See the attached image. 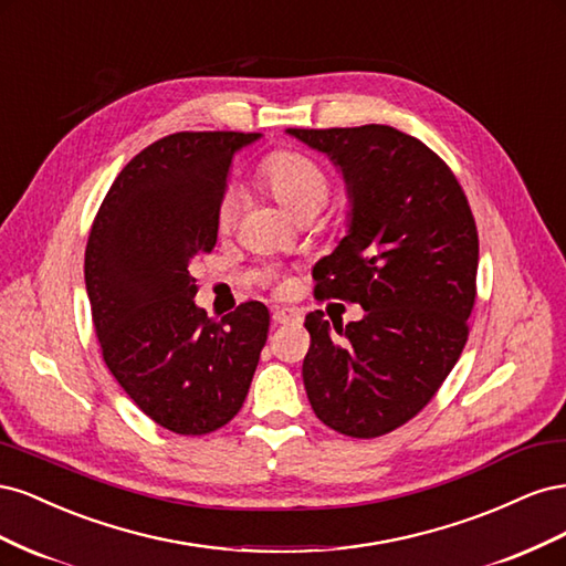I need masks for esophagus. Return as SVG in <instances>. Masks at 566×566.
<instances>
[{
  "label": "esophagus",
  "instance_id": "esophagus-1",
  "mask_svg": "<svg viewBox=\"0 0 566 566\" xmlns=\"http://www.w3.org/2000/svg\"><path fill=\"white\" fill-rule=\"evenodd\" d=\"M300 318L297 310H287V306H276V310L271 312V321L276 325H285V323H293Z\"/></svg>",
  "mask_w": 566,
  "mask_h": 566
}]
</instances>
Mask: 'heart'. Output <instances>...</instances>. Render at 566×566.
Masks as SVG:
<instances>
[{
  "mask_svg": "<svg viewBox=\"0 0 566 566\" xmlns=\"http://www.w3.org/2000/svg\"><path fill=\"white\" fill-rule=\"evenodd\" d=\"M260 177L269 191L300 217L318 212L331 198V179L325 169L300 150L271 153L260 163ZM238 208H241V198L229 188L217 208L219 229L233 224Z\"/></svg>",
  "mask_w": 566,
  "mask_h": 566,
  "instance_id": "1",
  "label": "heart"
}]
</instances>
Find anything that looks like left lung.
I'll return each mask as SVG.
<instances>
[{"label":"left lung","mask_w":566,"mask_h":566,"mask_svg":"<svg viewBox=\"0 0 566 566\" xmlns=\"http://www.w3.org/2000/svg\"><path fill=\"white\" fill-rule=\"evenodd\" d=\"M347 181L349 231L316 264V293L364 306L347 325L306 314L302 378L316 418L354 439L382 437L432 401L465 347L479 235L451 167L387 125L287 129Z\"/></svg>","instance_id":"8db88e82"}]
</instances>
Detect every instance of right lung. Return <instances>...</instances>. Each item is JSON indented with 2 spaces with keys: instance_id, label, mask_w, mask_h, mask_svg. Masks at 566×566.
<instances>
[{
  "instance_id": "1",
  "label": "right lung",
  "mask_w": 566,
  "mask_h": 566,
  "mask_svg": "<svg viewBox=\"0 0 566 566\" xmlns=\"http://www.w3.org/2000/svg\"><path fill=\"white\" fill-rule=\"evenodd\" d=\"M260 134L177 132L134 156L94 217L84 283L101 354L165 430L200 437L241 410L269 333L262 302L221 321L196 306L188 264L217 243L233 153Z\"/></svg>"
}]
</instances>
